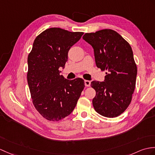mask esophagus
<instances>
[{
  "mask_svg": "<svg viewBox=\"0 0 155 155\" xmlns=\"http://www.w3.org/2000/svg\"><path fill=\"white\" fill-rule=\"evenodd\" d=\"M84 84L86 86H87V87H88V86H91V81H84Z\"/></svg>",
  "mask_w": 155,
  "mask_h": 155,
  "instance_id": "1",
  "label": "esophagus"
}]
</instances>
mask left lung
<instances>
[{"label": "left lung", "instance_id": "obj_1", "mask_svg": "<svg viewBox=\"0 0 155 155\" xmlns=\"http://www.w3.org/2000/svg\"><path fill=\"white\" fill-rule=\"evenodd\" d=\"M82 38L94 49L97 67L107 71L104 81L91 82L96 91L94 108L102 116L117 117L130 104L135 88L137 68L131 47L110 29L86 33Z\"/></svg>", "mask_w": 155, "mask_h": 155}]
</instances>
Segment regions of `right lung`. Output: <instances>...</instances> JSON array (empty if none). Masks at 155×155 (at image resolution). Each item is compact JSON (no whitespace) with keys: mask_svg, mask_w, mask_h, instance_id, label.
Listing matches in <instances>:
<instances>
[{"mask_svg":"<svg viewBox=\"0 0 155 155\" xmlns=\"http://www.w3.org/2000/svg\"><path fill=\"white\" fill-rule=\"evenodd\" d=\"M83 34L47 29L35 39L28 55L27 80L32 102L49 121H57L71 114L84 88L83 79L68 80L59 70L64 67L70 48Z\"/></svg>","mask_w":155,"mask_h":155,"instance_id":"1","label":"right lung"}]
</instances>
